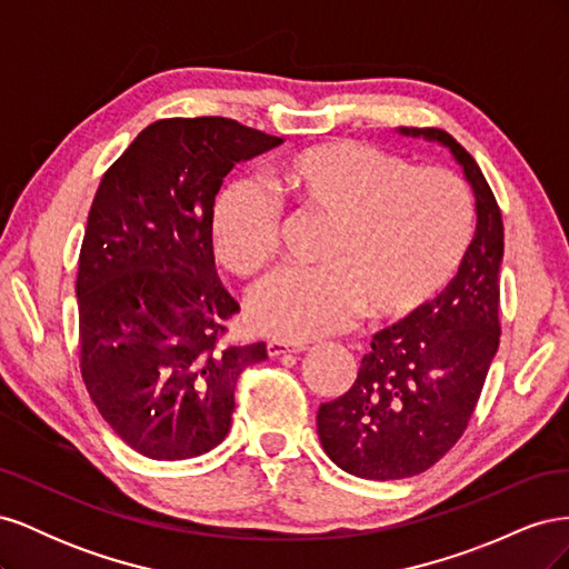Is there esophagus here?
<instances>
[{"mask_svg":"<svg viewBox=\"0 0 569 569\" xmlns=\"http://www.w3.org/2000/svg\"><path fill=\"white\" fill-rule=\"evenodd\" d=\"M268 356H282V353H299V351H306V347H295V343H287V341H280V339H272L268 341Z\"/></svg>","mask_w":569,"mask_h":569,"instance_id":"esophagus-1","label":"esophagus"}]
</instances>
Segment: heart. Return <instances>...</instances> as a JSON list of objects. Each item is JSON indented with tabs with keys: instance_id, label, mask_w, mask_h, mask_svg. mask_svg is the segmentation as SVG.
<instances>
[{
	"instance_id": "obj_1",
	"label": "heart",
	"mask_w": 569,
	"mask_h": 569,
	"mask_svg": "<svg viewBox=\"0 0 569 569\" xmlns=\"http://www.w3.org/2000/svg\"><path fill=\"white\" fill-rule=\"evenodd\" d=\"M270 187L297 218L322 220L313 270L258 287L247 318L258 332L308 341L375 320L416 316L451 282L472 234L468 189L432 166H408L370 144L327 142L280 159ZM282 213L263 189L237 182L211 216L218 261L253 278L278 256Z\"/></svg>"
}]
</instances>
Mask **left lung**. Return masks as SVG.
<instances>
[{
  "instance_id": "obj_1",
  "label": "left lung",
  "mask_w": 569,
  "mask_h": 569,
  "mask_svg": "<svg viewBox=\"0 0 569 569\" xmlns=\"http://www.w3.org/2000/svg\"><path fill=\"white\" fill-rule=\"evenodd\" d=\"M451 151L472 187L477 226L458 274L422 311L377 332L353 387L318 410L325 453L363 479L420 475L451 451L498 351L503 220L477 161L449 132L399 128Z\"/></svg>"
}]
</instances>
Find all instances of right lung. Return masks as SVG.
<instances>
[{"mask_svg":"<svg viewBox=\"0 0 569 569\" xmlns=\"http://www.w3.org/2000/svg\"><path fill=\"white\" fill-rule=\"evenodd\" d=\"M280 137L232 118H168L134 137L94 194L78 263L80 372L99 416L153 460L228 437L234 385L266 343L222 347L239 303L211 244L216 194Z\"/></svg>","mask_w":569,"mask_h":569,"instance_id":"obj_1","label":"right lung"}]
</instances>
